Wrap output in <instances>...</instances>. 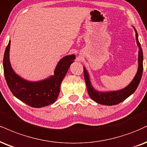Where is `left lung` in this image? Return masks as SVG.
<instances>
[{"mask_svg": "<svg viewBox=\"0 0 147 147\" xmlns=\"http://www.w3.org/2000/svg\"><path fill=\"white\" fill-rule=\"evenodd\" d=\"M136 39L137 42V45L139 47V55H138V70L136 75L134 77L133 81L131 84L127 86L124 89L118 91L110 92H98L95 90L91 86L90 81L89 79V76L86 70L84 68V75L85 81H86V86H87L88 92L90 96L95 102L99 104L105 105H114L123 101V100L128 98L131 94H132L136 90L141 80L143 72V53L138 38V33L136 34Z\"/></svg>", "mask_w": 147, "mask_h": 147, "instance_id": "left-lung-1", "label": "left lung"}]
</instances>
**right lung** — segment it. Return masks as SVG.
<instances>
[{
	"instance_id": "right-lung-1",
	"label": "right lung",
	"mask_w": 147,
	"mask_h": 147,
	"mask_svg": "<svg viewBox=\"0 0 147 147\" xmlns=\"http://www.w3.org/2000/svg\"><path fill=\"white\" fill-rule=\"evenodd\" d=\"M10 41L5 49L3 68L7 84L12 94L26 105L33 107H42L53 103L60 92L61 81L69 67L75 59L74 55L66 56L58 63L54 76L38 82H29L18 77L12 70L9 60Z\"/></svg>"
}]
</instances>
